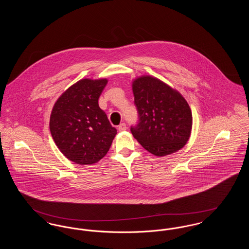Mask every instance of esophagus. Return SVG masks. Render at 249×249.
Masks as SVG:
<instances>
[{
    "mask_svg": "<svg viewBox=\"0 0 249 249\" xmlns=\"http://www.w3.org/2000/svg\"><path fill=\"white\" fill-rule=\"evenodd\" d=\"M126 129H127V128H126V124H125V123H121L119 127H118V130H119V131H124Z\"/></svg>",
    "mask_w": 249,
    "mask_h": 249,
    "instance_id": "esophagus-1",
    "label": "esophagus"
}]
</instances>
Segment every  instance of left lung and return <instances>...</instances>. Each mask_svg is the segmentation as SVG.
Here are the masks:
<instances>
[{
  "label": "left lung",
  "instance_id": "8db88e82",
  "mask_svg": "<svg viewBox=\"0 0 249 249\" xmlns=\"http://www.w3.org/2000/svg\"><path fill=\"white\" fill-rule=\"evenodd\" d=\"M139 123L131 127L133 137L151 154L163 157L180 150L189 141L192 113L177 89L152 75L132 80Z\"/></svg>",
  "mask_w": 249,
  "mask_h": 249
}]
</instances>
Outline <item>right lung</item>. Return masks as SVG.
<instances>
[{"label": "right lung", "mask_w": 249, "mask_h": 249, "mask_svg": "<svg viewBox=\"0 0 249 249\" xmlns=\"http://www.w3.org/2000/svg\"><path fill=\"white\" fill-rule=\"evenodd\" d=\"M107 78H84L71 85L52 108L49 129L60 152L80 165L97 163L117 134L98 100Z\"/></svg>", "instance_id": "right-lung-1"}]
</instances>
